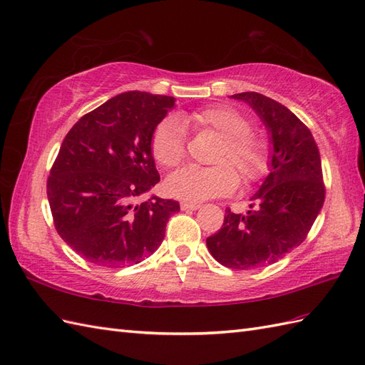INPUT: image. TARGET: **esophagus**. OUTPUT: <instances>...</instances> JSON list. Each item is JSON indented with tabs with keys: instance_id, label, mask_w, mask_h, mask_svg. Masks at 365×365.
Here are the masks:
<instances>
[{
	"instance_id": "esophagus-1",
	"label": "esophagus",
	"mask_w": 365,
	"mask_h": 365,
	"mask_svg": "<svg viewBox=\"0 0 365 365\" xmlns=\"http://www.w3.org/2000/svg\"><path fill=\"white\" fill-rule=\"evenodd\" d=\"M180 208H182L183 211H195V210H199V205H195V203H188V202H182Z\"/></svg>"
}]
</instances>
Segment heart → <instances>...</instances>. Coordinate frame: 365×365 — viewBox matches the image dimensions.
<instances>
[{
	"label": "heart",
	"mask_w": 365,
	"mask_h": 365,
	"mask_svg": "<svg viewBox=\"0 0 365 365\" xmlns=\"http://www.w3.org/2000/svg\"><path fill=\"white\" fill-rule=\"evenodd\" d=\"M180 120L194 130L216 133L222 140L212 157L216 166H186L168 177L165 190L173 197L191 203L220 197L237 188L239 177L232 168H236L244 182H253L267 171L265 140L250 130V120L237 109L216 105L183 114ZM181 124L177 118L168 117L153 133L151 153L157 163L165 168L177 166L186 154L185 129Z\"/></svg>",
	"instance_id": "obj_1"
}]
</instances>
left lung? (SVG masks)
Instances as JSON below:
<instances>
[{"instance_id":"8db88e82","label":"left lung","mask_w":365,"mask_h":365,"mask_svg":"<svg viewBox=\"0 0 365 365\" xmlns=\"http://www.w3.org/2000/svg\"><path fill=\"white\" fill-rule=\"evenodd\" d=\"M245 101L269 135V174L251 197L247 214L227 208L222 228L207 239L211 256L228 268L274 264L305 240L325 199L322 165L314 138L292 110L257 92Z\"/></svg>"}]
</instances>
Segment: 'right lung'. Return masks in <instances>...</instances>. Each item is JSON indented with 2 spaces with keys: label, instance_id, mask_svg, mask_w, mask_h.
Returning <instances> with one entry per match:
<instances>
[{
  "label": "right lung",
  "instance_id": "obj_1",
  "mask_svg": "<svg viewBox=\"0 0 365 365\" xmlns=\"http://www.w3.org/2000/svg\"><path fill=\"white\" fill-rule=\"evenodd\" d=\"M174 97L129 91L83 115L64 137L48 179L60 237L93 265L138 264L160 247L175 200L138 197L160 182L151 153Z\"/></svg>",
  "mask_w": 365,
  "mask_h": 365
}]
</instances>
